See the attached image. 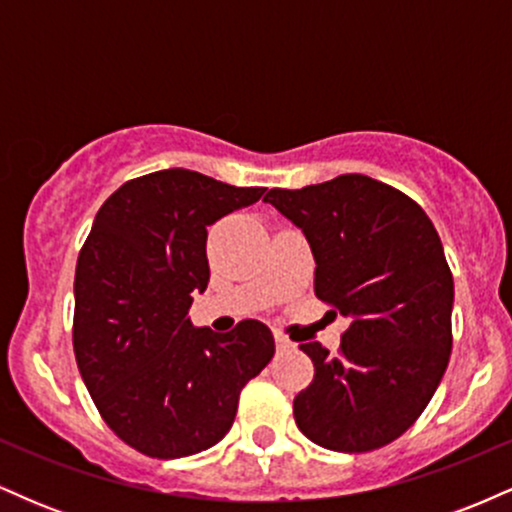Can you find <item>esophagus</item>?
<instances>
[{"label":"esophagus","instance_id":"1","mask_svg":"<svg viewBox=\"0 0 512 512\" xmlns=\"http://www.w3.org/2000/svg\"><path fill=\"white\" fill-rule=\"evenodd\" d=\"M274 342H276V349H279V351H291L293 346H296L289 337H286V334H281V332H274Z\"/></svg>","mask_w":512,"mask_h":512}]
</instances>
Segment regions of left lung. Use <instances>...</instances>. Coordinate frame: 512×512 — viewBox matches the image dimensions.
<instances>
[{
	"label": "left lung",
	"mask_w": 512,
	"mask_h": 512,
	"mask_svg": "<svg viewBox=\"0 0 512 512\" xmlns=\"http://www.w3.org/2000/svg\"><path fill=\"white\" fill-rule=\"evenodd\" d=\"M264 202L301 228L315 296L349 322L337 356L301 344L315 380L293 399L296 424L327 450L383 448L419 419L450 361L455 286L436 228L414 199L358 173Z\"/></svg>",
	"instance_id": "8db88e82"
}]
</instances>
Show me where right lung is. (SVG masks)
Here are the masks:
<instances>
[{
  "mask_svg": "<svg viewBox=\"0 0 512 512\" xmlns=\"http://www.w3.org/2000/svg\"><path fill=\"white\" fill-rule=\"evenodd\" d=\"M262 195L168 168L98 209L76 262L74 354L105 424L144 455L178 460L219 443L243 385L272 361L260 320L219 334L187 317L209 284L207 226Z\"/></svg>",
  "mask_w": 512,
  "mask_h": 512,
  "instance_id": "right-lung-1",
  "label": "right lung"
}]
</instances>
